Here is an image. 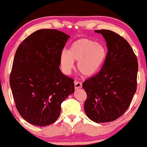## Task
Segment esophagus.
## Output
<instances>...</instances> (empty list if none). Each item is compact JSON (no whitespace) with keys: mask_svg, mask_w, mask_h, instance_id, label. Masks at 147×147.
<instances>
[{"mask_svg":"<svg viewBox=\"0 0 147 147\" xmlns=\"http://www.w3.org/2000/svg\"><path fill=\"white\" fill-rule=\"evenodd\" d=\"M74 84H75V89L81 88L82 86V84L80 82H75Z\"/></svg>","mask_w":147,"mask_h":147,"instance_id":"34e87169","label":"esophagus"}]
</instances>
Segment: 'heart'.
I'll return each mask as SVG.
<instances>
[{"instance_id": "obj_1", "label": "heart", "mask_w": 147, "mask_h": 147, "mask_svg": "<svg viewBox=\"0 0 147 147\" xmlns=\"http://www.w3.org/2000/svg\"><path fill=\"white\" fill-rule=\"evenodd\" d=\"M106 57L107 50L103 45L90 39L82 38L74 42L69 51L61 52L59 62L62 71L65 74L70 73L74 61H78V71L84 77H91L100 70Z\"/></svg>"}]
</instances>
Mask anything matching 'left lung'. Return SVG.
<instances>
[{"label": "left lung", "mask_w": 147, "mask_h": 147, "mask_svg": "<svg viewBox=\"0 0 147 147\" xmlns=\"http://www.w3.org/2000/svg\"><path fill=\"white\" fill-rule=\"evenodd\" d=\"M94 32L103 36L108 51L100 71L83 82L87 94L84 111L94 122H110L125 113L136 92L138 60L119 34L108 30Z\"/></svg>", "instance_id": "left-lung-1"}]
</instances>
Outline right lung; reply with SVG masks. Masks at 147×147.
<instances>
[{
	"instance_id": "1",
	"label": "right lung",
	"mask_w": 147,
	"mask_h": 147,
	"mask_svg": "<svg viewBox=\"0 0 147 147\" xmlns=\"http://www.w3.org/2000/svg\"><path fill=\"white\" fill-rule=\"evenodd\" d=\"M69 38L55 29H42L28 36L17 49L11 88L18 112L32 125L54 123L61 104L75 90L74 80L59 69L60 53Z\"/></svg>"
}]
</instances>
